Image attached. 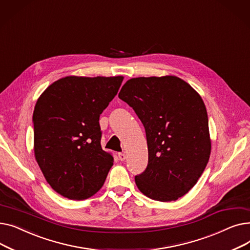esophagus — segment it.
Here are the masks:
<instances>
[{"mask_svg": "<svg viewBox=\"0 0 250 250\" xmlns=\"http://www.w3.org/2000/svg\"><path fill=\"white\" fill-rule=\"evenodd\" d=\"M117 156H118V158H120L121 161H125V158H126V156H125V153H118Z\"/></svg>", "mask_w": 250, "mask_h": 250, "instance_id": "34e87169", "label": "esophagus"}]
</instances>
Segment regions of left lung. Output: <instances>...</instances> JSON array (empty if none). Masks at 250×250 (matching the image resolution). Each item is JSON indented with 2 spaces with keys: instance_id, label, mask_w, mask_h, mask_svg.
Returning <instances> with one entry per match:
<instances>
[{
  "instance_id": "left-lung-1",
  "label": "left lung",
  "mask_w": 250,
  "mask_h": 250,
  "mask_svg": "<svg viewBox=\"0 0 250 250\" xmlns=\"http://www.w3.org/2000/svg\"><path fill=\"white\" fill-rule=\"evenodd\" d=\"M118 97L133 107L146 130L149 160L135 177L138 188L155 201L178 200L198 182L211 154L202 97L175 76L129 79Z\"/></svg>"
}]
</instances>
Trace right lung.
I'll return each mask as SVG.
<instances>
[{
	"label": "right lung",
	"instance_id": "add662e5",
	"mask_svg": "<svg viewBox=\"0 0 250 250\" xmlns=\"http://www.w3.org/2000/svg\"><path fill=\"white\" fill-rule=\"evenodd\" d=\"M123 76H68L49 85L33 112L34 155L52 189L86 200L103 186L113 157L101 148L99 116Z\"/></svg>",
	"mask_w": 250,
	"mask_h": 250
}]
</instances>
